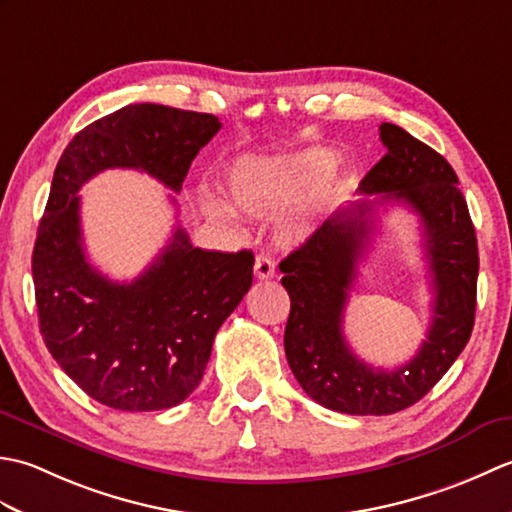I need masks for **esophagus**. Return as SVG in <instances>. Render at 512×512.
I'll list each match as a JSON object with an SVG mask.
<instances>
[{
    "label": "esophagus",
    "instance_id": "34e87169",
    "mask_svg": "<svg viewBox=\"0 0 512 512\" xmlns=\"http://www.w3.org/2000/svg\"><path fill=\"white\" fill-rule=\"evenodd\" d=\"M255 277L257 279H273L275 277V259L266 253H259L255 257Z\"/></svg>",
    "mask_w": 512,
    "mask_h": 512
}]
</instances>
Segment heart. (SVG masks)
Returning a JSON list of instances; mask_svg holds the SVG:
<instances>
[{
    "label": "heart",
    "instance_id": "1",
    "mask_svg": "<svg viewBox=\"0 0 512 512\" xmlns=\"http://www.w3.org/2000/svg\"><path fill=\"white\" fill-rule=\"evenodd\" d=\"M330 162V156L319 149L277 158L239 160L226 176L228 205L237 213L270 220L299 199L295 207L291 205L292 210L287 208L289 211L281 215L279 235L286 242H303L314 231L325 200L330 198L328 187L311 189L330 169ZM230 210L215 200L206 202V213L217 222L231 224Z\"/></svg>",
    "mask_w": 512,
    "mask_h": 512
}]
</instances>
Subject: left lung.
I'll return each mask as SVG.
<instances>
[{"label": "left lung", "mask_w": 512, "mask_h": 512, "mask_svg": "<svg viewBox=\"0 0 512 512\" xmlns=\"http://www.w3.org/2000/svg\"><path fill=\"white\" fill-rule=\"evenodd\" d=\"M387 154L358 184L378 200L352 204L317 228L279 264L290 295L284 347L292 374L319 405L352 416L411 407L447 374L471 339L477 295V237L458 176L438 151L405 129L380 125ZM402 201L421 217L434 286L432 325L417 356L396 370L372 368L346 345L342 312L376 203Z\"/></svg>", "instance_id": "1"}]
</instances>
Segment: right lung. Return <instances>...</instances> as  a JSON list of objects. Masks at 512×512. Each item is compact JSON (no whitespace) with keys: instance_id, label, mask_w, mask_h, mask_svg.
Here are the masks:
<instances>
[{"instance_id":"obj_1","label":"right lung","mask_w":512,"mask_h":512,"mask_svg":"<svg viewBox=\"0 0 512 512\" xmlns=\"http://www.w3.org/2000/svg\"><path fill=\"white\" fill-rule=\"evenodd\" d=\"M220 127L213 114L127 105L81 129L54 169L32 250L39 330L63 372L101 405H180L200 385L220 325L253 284L255 257L195 248L178 226L143 275L118 284L85 257L76 193L116 167L140 169L180 191Z\"/></svg>"}]
</instances>
